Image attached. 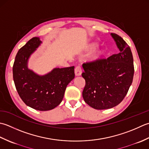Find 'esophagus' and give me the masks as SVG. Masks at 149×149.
Instances as JSON below:
<instances>
[{
	"mask_svg": "<svg viewBox=\"0 0 149 149\" xmlns=\"http://www.w3.org/2000/svg\"><path fill=\"white\" fill-rule=\"evenodd\" d=\"M74 72L76 76H80L81 74V72H82V70H81V68L80 66H77L74 69Z\"/></svg>",
	"mask_w": 149,
	"mask_h": 149,
	"instance_id": "obj_1",
	"label": "esophagus"
}]
</instances>
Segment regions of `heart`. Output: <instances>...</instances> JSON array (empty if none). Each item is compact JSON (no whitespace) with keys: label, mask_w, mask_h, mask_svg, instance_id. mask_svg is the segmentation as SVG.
I'll return each mask as SVG.
<instances>
[{"label":"heart","mask_w":149,"mask_h":149,"mask_svg":"<svg viewBox=\"0 0 149 149\" xmlns=\"http://www.w3.org/2000/svg\"><path fill=\"white\" fill-rule=\"evenodd\" d=\"M96 46H97V44H92L91 45H90V49H95V48L96 47ZM99 53H98L97 54H94V55L93 56V58H95L98 57V56H99Z\"/></svg>","instance_id":"heart-1"}]
</instances>
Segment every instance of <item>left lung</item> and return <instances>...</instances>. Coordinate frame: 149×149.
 <instances>
[{"mask_svg":"<svg viewBox=\"0 0 149 149\" xmlns=\"http://www.w3.org/2000/svg\"><path fill=\"white\" fill-rule=\"evenodd\" d=\"M111 35L120 53L82 65L84 72L81 76L86 80L84 100L98 110L111 109L119 104L128 92L134 76L130 47L119 35L115 33Z\"/></svg>","mask_w":149,"mask_h":149,"instance_id":"1","label":"left lung"}]
</instances>
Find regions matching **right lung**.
Segmentation results:
<instances>
[{
	"label": "right lung",
	"mask_w": 149,
	"mask_h": 149,
	"mask_svg": "<svg viewBox=\"0 0 149 149\" xmlns=\"http://www.w3.org/2000/svg\"><path fill=\"white\" fill-rule=\"evenodd\" d=\"M41 44L40 38L34 37L20 48L15 59L13 76L22 101L30 107L45 111L55 108L61 103L67 86L74 78V67L54 68L44 75L29 69V58Z\"/></svg>",
	"instance_id": "add662e5"
}]
</instances>
